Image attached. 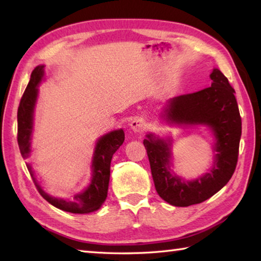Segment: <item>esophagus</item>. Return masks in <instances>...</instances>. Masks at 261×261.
<instances>
[{
    "mask_svg": "<svg viewBox=\"0 0 261 261\" xmlns=\"http://www.w3.org/2000/svg\"><path fill=\"white\" fill-rule=\"evenodd\" d=\"M130 125H131L132 131L135 132H143L145 129H146V123H145V120L143 117L134 118Z\"/></svg>",
    "mask_w": 261,
    "mask_h": 261,
    "instance_id": "obj_1",
    "label": "esophagus"
}]
</instances>
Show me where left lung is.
<instances>
[{
  "mask_svg": "<svg viewBox=\"0 0 261 261\" xmlns=\"http://www.w3.org/2000/svg\"><path fill=\"white\" fill-rule=\"evenodd\" d=\"M212 85L169 101L165 110L168 121L180 124H205L214 132L215 161L210 173L196 180H182L170 174V140L147 135L144 140L156 192L170 205L187 207L200 204L220 191L236 169L242 135V118L235 90L227 77L214 69Z\"/></svg>",
  "mask_w": 261,
  "mask_h": 261,
  "instance_id": "8db88e82",
  "label": "left lung"
}]
</instances>
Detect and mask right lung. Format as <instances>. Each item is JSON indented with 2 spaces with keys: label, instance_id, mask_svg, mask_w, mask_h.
I'll use <instances>...</instances> for the list:
<instances>
[{
  "label": "right lung",
  "instance_id": "obj_1",
  "mask_svg": "<svg viewBox=\"0 0 261 261\" xmlns=\"http://www.w3.org/2000/svg\"><path fill=\"white\" fill-rule=\"evenodd\" d=\"M43 77V65L35 68L31 79L21 96L18 112H17V122H18V131H17V141L20 154L28 158L31 152V135L33 129V110L37 101L38 85ZM124 141V132L123 130H115L105 135L98 140L94 151L93 163H92V179L88 187L82 192L73 194L70 198H55L43 191L35 178L34 173L30 163L26 165L32 177L35 188L45 199L62 211L70 212L74 214H85L90 212L99 210L107 198L109 177H110V162L114 153L117 151Z\"/></svg>",
  "mask_w": 261,
  "mask_h": 261
}]
</instances>
